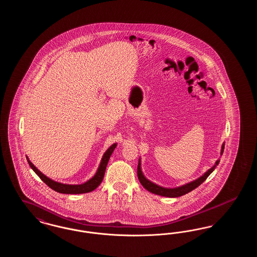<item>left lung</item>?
<instances>
[{"label":"left lung","instance_id":"1","mask_svg":"<svg viewBox=\"0 0 257 257\" xmlns=\"http://www.w3.org/2000/svg\"><path fill=\"white\" fill-rule=\"evenodd\" d=\"M223 149H224V144L221 147V151H220L221 155L223 153ZM219 163H220V160H218L216 162L215 166L213 168H211L207 172H205L198 179H196V180L191 182V183L186 184V185L181 186V187L175 188V189L163 188V187H160L158 185L152 183L149 180H147V178L144 176L142 171H141V161L139 162V165H138V171H137V173H138V178H139L140 182L147 189V191H149V192H151L153 194L159 195V196H168V197H178V196H184V195L190 193L191 191H193V190H195L196 188H197L200 184L203 183L207 179L208 176L216 169V167L219 165Z\"/></svg>","mask_w":257,"mask_h":257}]
</instances>
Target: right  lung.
<instances>
[{
	"label": "right lung",
	"mask_w": 257,
	"mask_h": 257,
	"mask_svg": "<svg viewBox=\"0 0 257 257\" xmlns=\"http://www.w3.org/2000/svg\"><path fill=\"white\" fill-rule=\"evenodd\" d=\"M116 147V144H113L111 147L105 152V154L103 155V158L101 160L100 166L98 168L96 174L87 182L81 185H66V184L59 183V182H55L53 180H51L47 176H45L44 174H42L40 171L37 170V168L33 165V163L28 159V163L30 165V167L34 170V171L37 173L39 176V178L46 184L51 189H53L54 191L61 193V194H85V193H89L93 190H95L100 183L102 182L103 178H104V174L106 171V167L108 165V162L110 159V155L113 151V149Z\"/></svg>",
	"instance_id": "right-lung-1"
}]
</instances>
